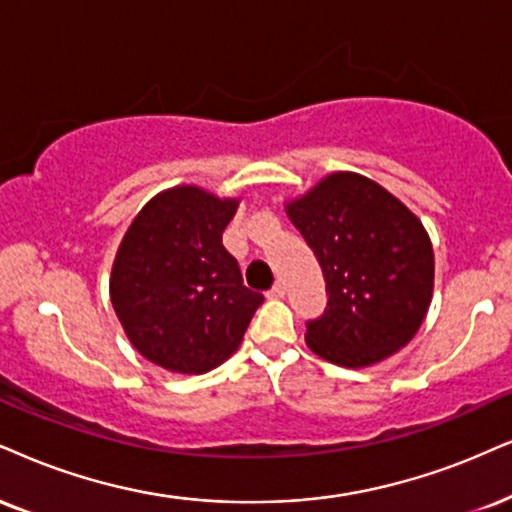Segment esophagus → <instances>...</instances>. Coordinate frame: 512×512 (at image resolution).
Segmentation results:
<instances>
[{"label":"esophagus","instance_id":"esophagus-1","mask_svg":"<svg viewBox=\"0 0 512 512\" xmlns=\"http://www.w3.org/2000/svg\"><path fill=\"white\" fill-rule=\"evenodd\" d=\"M285 292H287L285 285H280V282H277V285L270 289L266 296H268V299H282V296H285Z\"/></svg>","mask_w":512,"mask_h":512}]
</instances>
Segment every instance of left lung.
<instances>
[{
	"label": "left lung",
	"instance_id": "obj_1",
	"mask_svg": "<svg viewBox=\"0 0 512 512\" xmlns=\"http://www.w3.org/2000/svg\"><path fill=\"white\" fill-rule=\"evenodd\" d=\"M285 211L323 268L327 308L306 344L342 368H370L401 351L425 320L434 251L410 208L365 175L339 170Z\"/></svg>",
	"mask_w": 512,
	"mask_h": 512
}]
</instances>
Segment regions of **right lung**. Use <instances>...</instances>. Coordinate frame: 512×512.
<instances>
[{"label":"right lung","mask_w":512,"mask_h":512,"mask_svg":"<svg viewBox=\"0 0 512 512\" xmlns=\"http://www.w3.org/2000/svg\"><path fill=\"white\" fill-rule=\"evenodd\" d=\"M239 199L178 185L151 197L113 258L109 294L130 344L180 375L225 363L263 294L244 287L223 232Z\"/></svg>","instance_id":"obj_1"}]
</instances>
